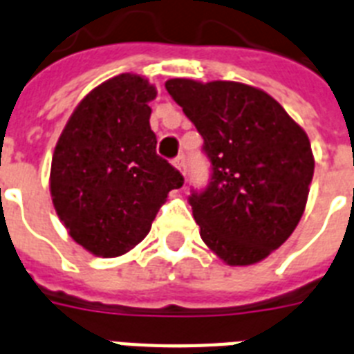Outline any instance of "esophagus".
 I'll return each mask as SVG.
<instances>
[{
    "label": "esophagus",
    "instance_id": "obj_1",
    "mask_svg": "<svg viewBox=\"0 0 354 354\" xmlns=\"http://www.w3.org/2000/svg\"><path fill=\"white\" fill-rule=\"evenodd\" d=\"M173 165L181 174H185V160H183V156H176V158L173 160Z\"/></svg>",
    "mask_w": 354,
    "mask_h": 354
}]
</instances>
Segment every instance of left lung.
Instances as JSON below:
<instances>
[{
    "label": "left lung",
    "instance_id": "obj_1",
    "mask_svg": "<svg viewBox=\"0 0 354 354\" xmlns=\"http://www.w3.org/2000/svg\"><path fill=\"white\" fill-rule=\"evenodd\" d=\"M165 88L194 122L212 183L190 198L199 235L228 266L262 262L299 224L313 178L306 131L262 88L173 78Z\"/></svg>",
    "mask_w": 354,
    "mask_h": 354
}]
</instances>
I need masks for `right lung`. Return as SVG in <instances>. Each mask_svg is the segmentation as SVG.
Returning a JSON list of instances; mask_svg holds the SVG:
<instances>
[{
    "instance_id": "right-lung-1",
    "label": "right lung",
    "mask_w": 354,
    "mask_h": 354,
    "mask_svg": "<svg viewBox=\"0 0 354 354\" xmlns=\"http://www.w3.org/2000/svg\"><path fill=\"white\" fill-rule=\"evenodd\" d=\"M156 87L122 73L76 104L55 146L49 192L71 239L94 257L115 258L149 233L183 178L156 155L149 126Z\"/></svg>"
}]
</instances>
